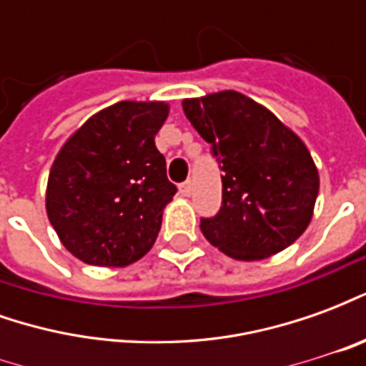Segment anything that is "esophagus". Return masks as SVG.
<instances>
[{"mask_svg":"<svg viewBox=\"0 0 366 366\" xmlns=\"http://www.w3.org/2000/svg\"><path fill=\"white\" fill-rule=\"evenodd\" d=\"M178 188H180V194H182V196H186V198H188V196L192 194V182H190V180L182 182L180 186H178Z\"/></svg>","mask_w":366,"mask_h":366,"instance_id":"esophagus-1","label":"esophagus"}]
</instances>
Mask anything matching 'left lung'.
Segmentation results:
<instances>
[{
  "instance_id": "left-lung-1",
  "label": "left lung",
  "mask_w": 366,
  "mask_h": 366,
  "mask_svg": "<svg viewBox=\"0 0 366 366\" xmlns=\"http://www.w3.org/2000/svg\"><path fill=\"white\" fill-rule=\"evenodd\" d=\"M182 107L222 170V207L199 222L207 241L237 261L292 245L306 231L320 190L306 144L239 92L184 99Z\"/></svg>"
}]
</instances>
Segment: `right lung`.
<instances>
[{
  "label": "right lung",
  "instance_id": "add662e5",
  "mask_svg": "<svg viewBox=\"0 0 366 366\" xmlns=\"http://www.w3.org/2000/svg\"><path fill=\"white\" fill-rule=\"evenodd\" d=\"M162 102H119L96 113L60 149L46 214L62 245L96 267H127L151 251L176 194L154 135Z\"/></svg>",
  "mask_w": 366,
  "mask_h": 366
}]
</instances>
